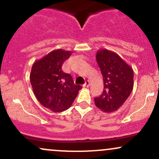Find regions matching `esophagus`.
I'll list each match as a JSON object with an SVG mask.
<instances>
[{"instance_id":"esophagus-1","label":"esophagus","mask_w":159,"mask_h":159,"mask_svg":"<svg viewBox=\"0 0 159 159\" xmlns=\"http://www.w3.org/2000/svg\"><path fill=\"white\" fill-rule=\"evenodd\" d=\"M90 81H86L85 83H84V87H88L89 86H90Z\"/></svg>"}]
</instances>
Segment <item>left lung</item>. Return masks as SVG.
I'll use <instances>...</instances> for the list:
<instances>
[{
	"label": "left lung",
	"instance_id": "left-lung-1",
	"mask_svg": "<svg viewBox=\"0 0 159 159\" xmlns=\"http://www.w3.org/2000/svg\"><path fill=\"white\" fill-rule=\"evenodd\" d=\"M96 61L102 74L104 90L95 98L96 106L105 113L117 111L130 96L134 87V71L116 53L99 49Z\"/></svg>",
	"mask_w": 159,
	"mask_h": 159
}]
</instances>
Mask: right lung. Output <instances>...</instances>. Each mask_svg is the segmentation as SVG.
Listing matches in <instances>:
<instances>
[{
  "label": "right lung",
  "instance_id": "obj_1",
  "mask_svg": "<svg viewBox=\"0 0 159 159\" xmlns=\"http://www.w3.org/2000/svg\"><path fill=\"white\" fill-rule=\"evenodd\" d=\"M72 52L56 49L37 60L32 66L30 81L33 92L43 106L53 112L70 107L81 89L69 74L62 71V65Z\"/></svg>",
  "mask_w": 159,
  "mask_h": 159
}]
</instances>
